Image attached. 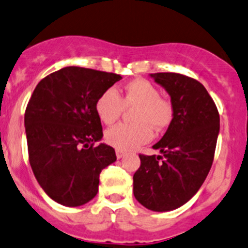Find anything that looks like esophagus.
<instances>
[{
  "label": "esophagus",
  "instance_id": "esophagus-1",
  "mask_svg": "<svg viewBox=\"0 0 248 248\" xmlns=\"http://www.w3.org/2000/svg\"><path fill=\"white\" fill-rule=\"evenodd\" d=\"M116 156H117V158H122L124 156V153L121 150H116Z\"/></svg>",
  "mask_w": 248,
  "mask_h": 248
}]
</instances>
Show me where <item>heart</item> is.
<instances>
[{
	"label": "heart",
	"instance_id": "obj_1",
	"mask_svg": "<svg viewBox=\"0 0 248 248\" xmlns=\"http://www.w3.org/2000/svg\"><path fill=\"white\" fill-rule=\"evenodd\" d=\"M155 85L144 78H137L126 85L124 97L115 88H108L95 103V111L100 121L112 124L120 119L124 108H136L134 124H117L108 129L105 140L109 145L121 151L133 150L153 138V128H166L173 117V109L167 99L160 97Z\"/></svg>",
	"mask_w": 248,
	"mask_h": 248
}]
</instances>
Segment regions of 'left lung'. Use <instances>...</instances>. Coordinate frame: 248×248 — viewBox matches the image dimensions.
<instances>
[{"label":"left lung","instance_id":"8db88e82","mask_svg":"<svg viewBox=\"0 0 248 248\" xmlns=\"http://www.w3.org/2000/svg\"><path fill=\"white\" fill-rule=\"evenodd\" d=\"M170 97L173 119L153 146L161 155H139L133 194L155 212L175 210L201 188L212 166L219 133V114L199 81L175 73L150 74Z\"/></svg>","mask_w":248,"mask_h":248}]
</instances>
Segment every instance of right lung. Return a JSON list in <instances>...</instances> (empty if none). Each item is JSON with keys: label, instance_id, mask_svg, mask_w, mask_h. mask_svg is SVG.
<instances>
[{"label": "right lung", "instance_id": "add662e5", "mask_svg": "<svg viewBox=\"0 0 248 248\" xmlns=\"http://www.w3.org/2000/svg\"><path fill=\"white\" fill-rule=\"evenodd\" d=\"M117 74L66 66L38 82L25 110L29 161L41 188L55 202L78 207L98 193L99 174L116 161L102 140L95 103L121 80Z\"/></svg>", "mask_w": 248, "mask_h": 248}]
</instances>
